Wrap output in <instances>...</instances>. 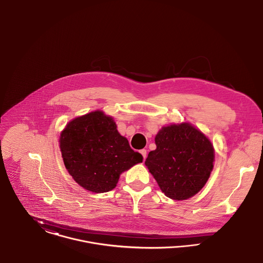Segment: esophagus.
Listing matches in <instances>:
<instances>
[{"label": "esophagus", "mask_w": 263, "mask_h": 263, "mask_svg": "<svg viewBox=\"0 0 263 263\" xmlns=\"http://www.w3.org/2000/svg\"><path fill=\"white\" fill-rule=\"evenodd\" d=\"M140 153H141L142 156H143V158H144V160H145V158H146V154H147V151H146L145 149H142V150H140Z\"/></svg>", "instance_id": "1"}]
</instances>
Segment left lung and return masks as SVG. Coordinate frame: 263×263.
<instances>
[{
    "instance_id": "left-lung-1",
    "label": "left lung",
    "mask_w": 263,
    "mask_h": 263,
    "mask_svg": "<svg viewBox=\"0 0 263 263\" xmlns=\"http://www.w3.org/2000/svg\"><path fill=\"white\" fill-rule=\"evenodd\" d=\"M156 149L145 165L162 192L173 200L197 194L213 169L215 151L211 141L190 123L163 126L155 136Z\"/></svg>"
}]
</instances>
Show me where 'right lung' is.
<instances>
[{"instance_id":"1","label":"right lung","mask_w":263,"mask_h":263,"mask_svg":"<svg viewBox=\"0 0 263 263\" xmlns=\"http://www.w3.org/2000/svg\"><path fill=\"white\" fill-rule=\"evenodd\" d=\"M59 143L69 174L94 193L114 189L123 172L143 161L118 132L113 117L101 110L72 119L61 132Z\"/></svg>"}]
</instances>
